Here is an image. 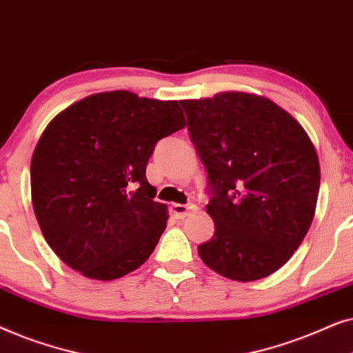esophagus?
I'll use <instances>...</instances> for the list:
<instances>
[{
  "label": "esophagus",
  "instance_id": "34e87169",
  "mask_svg": "<svg viewBox=\"0 0 353 353\" xmlns=\"http://www.w3.org/2000/svg\"><path fill=\"white\" fill-rule=\"evenodd\" d=\"M196 207L192 204H172V215L175 219H185L191 210H194Z\"/></svg>",
  "mask_w": 353,
  "mask_h": 353
}]
</instances>
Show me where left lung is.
<instances>
[{"label":"left lung","instance_id":"8db88e82","mask_svg":"<svg viewBox=\"0 0 353 353\" xmlns=\"http://www.w3.org/2000/svg\"><path fill=\"white\" fill-rule=\"evenodd\" d=\"M209 173L215 223L197 245L207 267L248 283L283 267L310 228L320 162L302 125L272 99L243 91L181 101Z\"/></svg>","mask_w":353,"mask_h":353}]
</instances>
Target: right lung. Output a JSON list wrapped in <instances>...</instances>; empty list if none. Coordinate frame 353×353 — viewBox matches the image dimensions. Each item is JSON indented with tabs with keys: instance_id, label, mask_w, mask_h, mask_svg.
I'll list each match as a JSON object with an SVG mask.
<instances>
[{
	"instance_id": "1",
	"label": "right lung",
	"mask_w": 353,
	"mask_h": 353,
	"mask_svg": "<svg viewBox=\"0 0 353 353\" xmlns=\"http://www.w3.org/2000/svg\"><path fill=\"white\" fill-rule=\"evenodd\" d=\"M185 125L178 101L125 90L86 96L48 123L32 156V204L62 262L99 281L146 262L168 220L146 165Z\"/></svg>"
}]
</instances>
